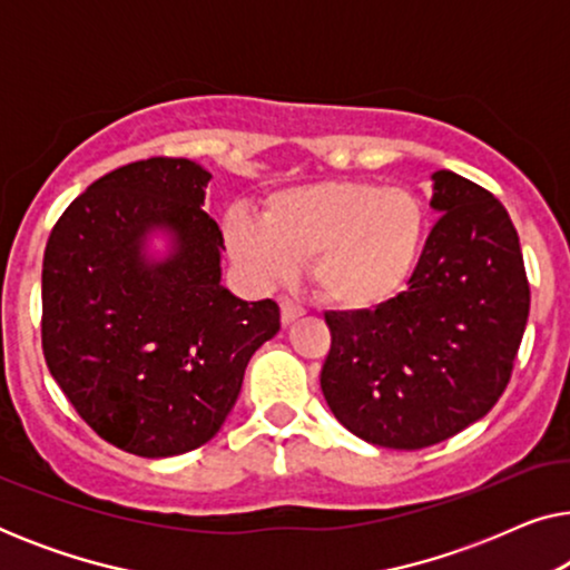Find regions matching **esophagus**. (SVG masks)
<instances>
[{
  "instance_id": "34e87169",
  "label": "esophagus",
  "mask_w": 570,
  "mask_h": 570,
  "mask_svg": "<svg viewBox=\"0 0 570 570\" xmlns=\"http://www.w3.org/2000/svg\"><path fill=\"white\" fill-rule=\"evenodd\" d=\"M303 314H306V308H303L301 303H295V301H291V298L279 301V318H283L285 326L293 324L295 318L303 316Z\"/></svg>"
}]
</instances>
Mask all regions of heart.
I'll use <instances>...</instances> for the list:
<instances>
[{"instance_id": "b5f03b06", "label": "heart", "mask_w": 570, "mask_h": 570, "mask_svg": "<svg viewBox=\"0 0 570 570\" xmlns=\"http://www.w3.org/2000/svg\"><path fill=\"white\" fill-rule=\"evenodd\" d=\"M425 228L423 199L407 186L337 178L272 194L262 220L233 209L223 236L252 283H277L308 259L311 283L326 303L365 311L407 285Z\"/></svg>"}]
</instances>
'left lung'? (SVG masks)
<instances>
[{
  "mask_svg": "<svg viewBox=\"0 0 570 570\" xmlns=\"http://www.w3.org/2000/svg\"><path fill=\"white\" fill-rule=\"evenodd\" d=\"M439 213L407 287L373 311H332L322 392L373 446H433L485 417L513 371L529 316L519 236L493 194L435 170Z\"/></svg>",
  "mask_w": 570,
  "mask_h": 570,
  "instance_id": "8db88e82",
  "label": "left lung"
}]
</instances>
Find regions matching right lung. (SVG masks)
<instances>
[{"label":"right lung","mask_w":570,"mask_h":570,"mask_svg":"<svg viewBox=\"0 0 570 570\" xmlns=\"http://www.w3.org/2000/svg\"><path fill=\"white\" fill-rule=\"evenodd\" d=\"M186 158L129 163L90 184L43 254V355L80 417L129 454L199 449L238 400L246 365L279 332L275 301L223 287V233ZM163 232L169 252L149 254Z\"/></svg>","instance_id":"add662e5"}]
</instances>
